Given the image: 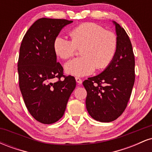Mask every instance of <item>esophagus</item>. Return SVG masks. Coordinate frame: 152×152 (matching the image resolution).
Listing matches in <instances>:
<instances>
[{
	"label": "esophagus",
	"instance_id": "esophagus-1",
	"mask_svg": "<svg viewBox=\"0 0 152 152\" xmlns=\"http://www.w3.org/2000/svg\"><path fill=\"white\" fill-rule=\"evenodd\" d=\"M75 79H76V81L77 82L78 84H81V83H82V80L81 79V78H78V77H76V78H75Z\"/></svg>",
	"mask_w": 152,
	"mask_h": 152
}]
</instances>
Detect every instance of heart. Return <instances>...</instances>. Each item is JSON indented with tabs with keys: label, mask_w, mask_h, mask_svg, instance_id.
<instances>
[{
	"label": "heart",
	"mask_w": 152,
	"mask_h": 152,
	"mask_svg": "<svg viewBox=\"0 0 152 152\" xmlns=\"http://www.w3.org/2000/svg\"><path fill=\"white\" fill-rule=\"evenodd\" d=\"M71 40L57 36L53 47L56 54L64 60H69L81 48V57L65 65L67 74L84 76L108 67L114 60L118 48V38L114 32L106 31L95 23H84L71 29Z\"/></svg>",
	"instance_id": "1"
}]
</instances>
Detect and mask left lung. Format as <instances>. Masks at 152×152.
<instances>
[{
    "mask_svg": "<svg viewBox=\"0 0 152 152\" xmlns=\"http://www.w3.org/2000/svg\"><path fill=\"white\" fill-rule=\"evenodd\" d=\"M114 23L118 38L114 60L100 74L83 82L87 92V111L94 119L101 122L113 121L123 114L135 81L132 43L124 29Z\"/></svg>",
    "mask_w": 152,
    "mask_h": 152,
    "instance_id": "obj_1",
    "label": "left lung"
}]
</instances>
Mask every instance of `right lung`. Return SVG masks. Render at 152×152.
I'll list each match as a JSON object with an SVG mask.
<instances>
[{
  "label": "right lung",
  "mask_w": 152,
  "mask_h": 152,
  "mask_svg": "<svg viewBox=\"0 0 152 152\" xmlns=\"http://www.w3.org/2000/svg\"><path fill=\"white\" fill-rule=\"evenodd\" d=\"M72 22L66 19H38L27 31L20 47L18 72L20 92L31 116L44 124L55 123L64 116L76 85L74 76L64 75L53 47L61 30ZM56 77L58 80L52 83Z\"/></svg>",
  "instance_id": "add662e5"
}]
</instances>
